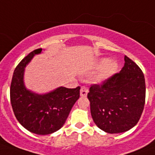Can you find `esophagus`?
Segmentation results:
<instances>
[{
    "instance_id": "esophagus-1",
    "label": "esophagus",
    "mask_w": 155,
    "mask_h": 155,
    "mask_svg": "<svg viewBox=\"0 0 155 155\" xmlns=\"http://www.w3.org/2000/svg\"><path fill=\"white\" fill-rule=\"evenodd\" d=\"M87 92H88V88L87 87H84V86L81 87V89H80V96L81 97H87Z\"/></svg>"
}]
</instances>
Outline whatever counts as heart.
Returning <instances> with one entry per match:
<instances>
[{
  "instance_id": "b5f03b06",
  "label": "heart",
  "mask_w": 155,
  "mask_h": 155,
  "mask_svg": "<svg viewBox=\"0 0 155 155\" xmlns=\"http://www.w3.org/2000/svg\"><path fill=\"white\" fill-rule=\"evenodd\" d=\"M101 68H100L99 71L95 76V80L97 82H102L106 79H108L117 69V64L113 60L103 59L101 62Z\"/></svg>"
}]
</instances>
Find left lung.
Masks as SVG:
<instances>
[{
  "label": "left lung",
  "mask_w": 155,
  "mask_h": 155,
  "mask_svg": "<svg viewBox=\"0 0 155 155\" xmlns=\"http://www.w3.org/2000/svg\"><path fill=\"white\" fill-rule=\"evenodd\" d=\"M87 98L95 124L104 132L128 131L138 122L144 109L146 83L141 68L129 57L120 72L91 85Z\"/></svg>",
  "instance_id": "8db88e82"
}]
</instances>
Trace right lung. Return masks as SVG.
Here are the masks:
<instances>
[{
    "label": "right lung",
    "instance_id": "right-lung-1",
    "mask_svg": "<svg viewBox=\"0 0 155 155\" xmlns=\"http://www.w3.org/2000/svg\"><path fill=\"white\" fill-rule=\"evenodd\" d=\"M41 51V48L33 51L16 67L10 85V102L17 120L23 127L36 134L47 135L58 130L65 123L80 97V87H60L44 95L26 89L23 83L25 67Z\"/></svg>",
    "mask_w": 155,
    "mask_h": 155
}]
</instances>
